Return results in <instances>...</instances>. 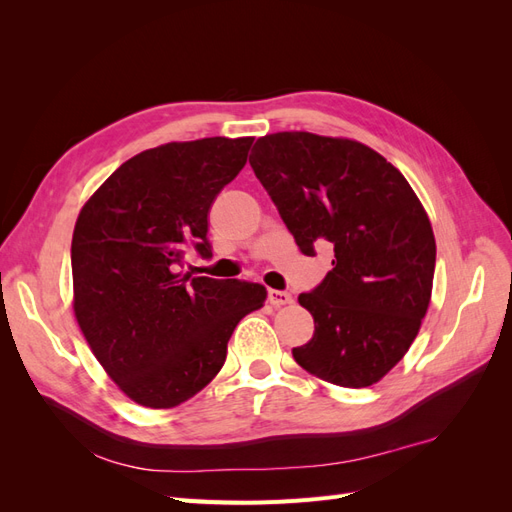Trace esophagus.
I'll return each mask as SVG.
<instances>
[{"instance_id":"obj_1","label":"esophagus","mask_w":512,"mask_h":512,"mask_svg":"<svg viewBox=\"0 0 512 512\" xmlns=\"http://www.w3.org/2000/svg\"><path fill=\"white\" fill-rule=\"evenodd\" d=\"M267 299L273 307H284V305H290L292 303V294L290 292H284V290H273L269 288L267 292Z\"/></svg>"}]
</instances>
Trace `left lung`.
<instances>
[{
    "label": "left lung",
    "mask_w": 512,
    "mask_h": 512,
    "mask_svg": "<svg viewBox=\"0 0 512 512\" xmlns=\"http://www.w3.org/2000/svg\"><path fill=\"white\" fill-rule=\"evenodd\" d=\"M250 164L299 250L331 243L333 269L299 294L314 337L292 348L309 374L348 389L380 382L404 359L427 314L436 239L406 177L342 136L275 132Z\"/></svg>",
    "instance_id": "obj_1"
}]
</instances>
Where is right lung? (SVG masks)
Listing matches in <instances>:
<instances>
[{
  "instance_id": "add662e5",
  "label": "right lung",
  "mask_w": 512,
  "mask_h": 512,
  "mask_svg": "<svg viewBox=\"0 0 512 512\" xmlns=\"http://www.w3.org/2000/svg\"><path fill=\"white\" fill-rule=\"evenodd\" d=\"M252 136L166 143L123 162L89 196L72 235V307L100 365L138 406L175 408L218 376L260 284L181 273L209 258L213 200L247 162Z\"/></svg>"
}]
</instances>
